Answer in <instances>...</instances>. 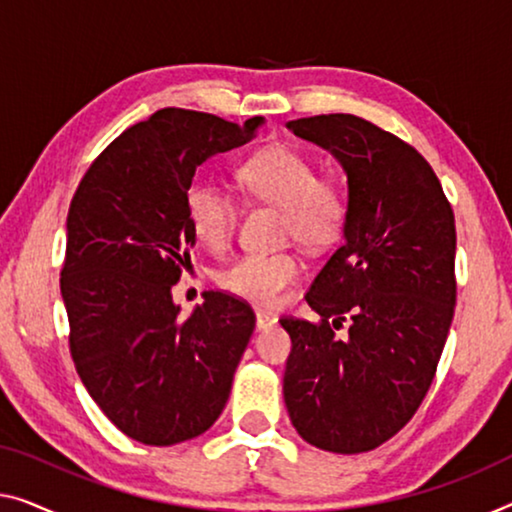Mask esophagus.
<instances>
[{"mask_svg":"<svg viewBox=\"0 0 512 512\" xmlns=\"http://www.w3.org/2000/svg\"><path fill=\"white\" fill-rule=\"evenodd\" d=\"M276 322H278V317L271 315V312H264V310H257L255 312V324H257L259 331L269 329V326H273Z\"/></svg>","mask_w":512,"mask_h":512,"instance_id":"1","label":"esophagus"}]
</instances>
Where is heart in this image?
<instances>
[{"mask_svg": "<svg viewBox=\"0 0 512 512\" xmlns=\"http://www.w3.org/2000/svg\"><path fill=\"white\" fill-rule=\"evenodd\" d=\"M236 181L253 200L282 211L280 234L301 246L319 250L340 239L349 223L352 200L335 174H317L303 151L271 144L236 165ZM186 213L197 241L209 250H225L239 223L234 197L207 179H195L186 190ZM303 271L292 250L243 255L220 273V285L257 305H278Z\"/></svg>", "mask_w": 512, "mask_h": 512, "instance_id": "heart-1", "label": "heart"}]
</instances>
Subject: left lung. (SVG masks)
I'll use <instances>...</instances> for the list:
<instances>
[{"label":"left lung","instance_id":"left-lung-1","mask_svg":"<svg viewBox=\"0 0 512 512\" xmlns=\"http://www.w3.org/2000/svg\"><path fill=\"white\" fill-rule=\"evenodd\" d=\"M287 126L340 160L352 213L305 294L317 322L280 319L292 338L282 393L308 444L365 453L411 421L437 375L457 299L455 216L430 163L398 135L354 114Z\"/></svg>","mask_w":512,"mask_h":512}]
</instances>
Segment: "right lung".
Segmentation results:
<instances>
[{"label": "right lung", "instance_id": "add662e5", "mask_svg": "<svg viewBox=\"0 0 512 512\" xmlns=\"http://www.w3.org/2000/svg\"><path fill=\"white\" fill-rule=\"evenodd\" d=\"M259 124L158 110L114 137L71 200L59 282L75 370L103 414L147 446L216 423L253 335L255 312L239 296L207 292L181 317L172 287L195 243L186 213L195 170L253 140Z\"/></svg>", "mask_w": 512, "mask_h": 512}]
</instances>
